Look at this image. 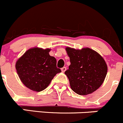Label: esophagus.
I'll return each instance as SVG.
<instances>
[{"instance_id": "esophagus-1", "label": "esophagus", "mask_w": 123, "mask_h": 123, "mask_svg": "<svg viewBox=\"0 0 123 123\" xmlns=\"http://www.w3.org/2000/svg\"><path fill=\"white\" fill-rule=\"evenodd\" d=\"M66 69H67V68H66V67H62V68H61V71H62V72H65V71L66 70Z\"/></svg>"}]
</instances>
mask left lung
Here are the masks:
<instances>
[{
	"label": "left lung",
	"instance_id": "obj_1",
	"mask_svg": "<svg viewBox=\"0 0 123 123\" xmlns=\"http://www.w3.org/2000/svg\"><path fill=\"white\" fill-rule=\"evenodd\" d=\"M70 65L65 72L73 91L86 95L96 90L103 83L107 72L105 61L99 53L89 49H65Z\"/></svg>",
	"mask_w": 123,
	"mask_h": 123
}]
</instances>
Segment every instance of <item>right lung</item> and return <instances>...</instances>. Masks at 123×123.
<instances>
[{
    "label": "right lung",
    "mask_w": 123,
    "mask_h": 123,
    "mask_svg": "<svg viewBox=\"0 0 123 123\" xmlns=\"http://www.w3.org/2000/svg\"><path fill=\"white\" fill-rule=\"evenodd\" d=\"M50 49L34 47L27 50L17 61L16 69L19 78L27 87L41 92L47 87L57 73L56 59L49 55Z\"/></svg>",
    "instance_id": "add662e5"
}]
</instances>
